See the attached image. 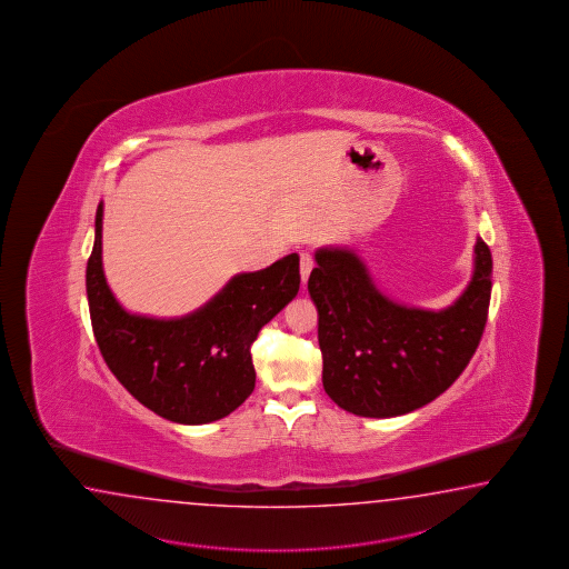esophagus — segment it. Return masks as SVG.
<instances>
[{
	"instance_id": "34e87169",
	"label": "esophagus",
	"mask_w": 569,
	"mask_h": 569,
	"mask_svg": "<svg viewBox=\"0 0 569 569\" xmlns=\"http://www.w3.org/2000/svg\"><path fill=\"white\" fill-rule=\"evenodd\" d=\"M312 267H315V259H312V254H300V278H302V283H306L308 278H310V271H312Z\"/></svg>"
}]
</instances>
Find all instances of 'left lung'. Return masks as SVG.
<instances>
[{
  "label": "left lung",
  "mask_w": 569,
  "mask_h": 569,
  "mask_svg": "<svg viewBox=\"0 0 569 569\" xmlns=\"http://www.w3.org/2000/svg\"><path fill=\"white\" fill-rule=\"evenodd\" d=\"M473 276L442 310L393 302L359 254L322 247L308 291L318 310L322 386L357 417L408 415L441 396L476 353L492 293V253L478 237Z\"/></svg>",
  "instance_id": "left-lung-1"
}]
</instances>
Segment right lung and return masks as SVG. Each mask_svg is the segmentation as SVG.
Here are the masks:
<instances>
[{
  "mask_svg": "<svg viewBox=\"0 0 569 569\" xmlns=\"http://www.w3.org/2000/svg\"><path fill=\"white\" fill-rule=\"evenodd\" d=\"M101 218L86 271L89 316L101 357L140 405L179 425L228 417L254 390L251 359L259 330L300 290V257L288 254L239 273L210 302L181 318L130 315L101 267Z\"/></svg>",
  "mask_w": 569,
  "mask_h": 569,
  "instance_id": "1",
  "label": "right lung"
}]
</instances>
